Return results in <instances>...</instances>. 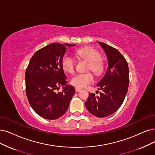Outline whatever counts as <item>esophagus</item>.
Segmentation results:
<instances>
[{
	"label": "esophagus",
	"mask_w": 155,
	"mask_h": 155,
	"mask_svg": "<svg viewBox=\"0 0 155 155\" xmlns=\"http://www.w3.org/2000/svg\"><path fill=\"white\" fill-rule=\"evenodd\" d=\"M80 91H81V89L78 88V87H75V91H76V92H79Z\"/></svg>",
	"instance_id": "esophagus-1"
}]
</instances>
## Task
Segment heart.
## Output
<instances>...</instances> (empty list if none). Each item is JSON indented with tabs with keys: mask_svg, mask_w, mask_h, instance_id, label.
I'll list each match as a JSON object with an SVG mask.
<instances>
[{
	"mask_svg": "<svg viewBox=\"0 0 155 155\" xmlns=\"http://www.w3.org/2000/svg\"><path fill=\"white\" fill-rule=\"evenodd\" d=\"M75 54L80 59L89 62L87 70L92 71L95 75L99 76L104 71V62L101 59V55L98 51L91 47H84L75 51ZM62 66L68 73H73L75 66V60L70 55H66L62 59ZM94 76L91 72L78 73L71 79V84L78 88H82L93 83Z\"/></svg>",
	"mask_w": 155,
	"mask_h": 155,
	"instance_id": "b5f03b06",
	"label": "heart"
}]
</instances>
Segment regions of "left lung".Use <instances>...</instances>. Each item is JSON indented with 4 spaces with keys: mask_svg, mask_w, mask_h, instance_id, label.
<instances>
[{
    "mask_svg": "<svg viewBox=\"0 0 155 155\" xmlns=\"http://www.w3.org/2000/svg\"><path fill=\"white\" fill-rule=\"evenodd\" d=\"M108 59V69L97 84L101 90L99 96L89 93L85 103L88 111L98 117H104L116 112L121 106L129 85V68L127 60L115 48L99 42Z\"/></svg>",
    "mask_w": 155,
    "mask_h": 155,
    "instance_id": "left-lung-1",
    "label": "left lung"
}]
</instances>
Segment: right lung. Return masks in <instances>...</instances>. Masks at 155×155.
Instances as JSON below:
<instances>
[{"mask_svg": "<svg viewBox=\"0 0 155 155\" xmlns=\"http://www.w3.org/2000/svg\"><path fill=\"white\" fill-rule=\"evenodd\" d=\"M51 43L38 50L30 60L25 71V91L29 104L39 116L54 120L64 115L74 94V89L66 85L62 59L66 46ZM64 85L62 92H56Z\"/></svg>", "mask_w": 155, "mask_h": 155, "instance_id": "obj_1", "label": "right lung"}]
</instances>
